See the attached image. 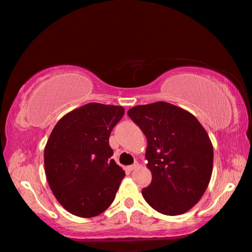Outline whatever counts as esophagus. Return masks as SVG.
I'll use <instances>...</instances> for the list:
<instances>
[{"label":"esophagus","mask_w":252,"mask_h":252,"mask_svg":"<svg viewBox=\"0 0 252 252\" xmlns=\"http://www.w3.org/2000/svg\"><path fill=\"white\" fill-rule=\"evenodd\" d=\"M137 168H138V163H133V164L127 166V170H129V171H132V170L137 169Z\"/></svg>","instance_id":"esophagus-1"}]
</instances>
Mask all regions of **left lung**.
<instances>
[{
	"label": "left lung",
	"instance_id": "obj_1",
	"mask_svg": "<svg viewBox=\"0 0 252 252\" xmlns=\"http://www.w3.org/2000/svg\"><path fill=\"white\" fill-rule=\"evenodd\" d=\"M127 115L147 138L150 186L141 193L154 210L177 216L189 211L210 182L214 148L195 116L165 101L139 105Z\"/></svg>",
	"mask_w": 252,
	"mask_h": 252
}]
</instances>
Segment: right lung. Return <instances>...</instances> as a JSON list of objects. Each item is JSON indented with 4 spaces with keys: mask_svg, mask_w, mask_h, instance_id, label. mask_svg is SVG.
Wrapping results in <instances>:
<instances>
[{
    "mask_svg": "<svg viewBox=\"0 0 252 252\" xmlns=\"http://www.w3.org/2000/svg\"><path fill=\"white\" fill-rule=\"evenodd\" d=\"M122 106L90 102L63 116L44 148L49 186L67 211L90 218L114 201L126 172L112 160L108 139Z\"/></svg>",
    "mask_w": 252,
    "mask_h": 252,
    "instance_id": "obj_1",
    "label": "right lung"
}]
</instances>
